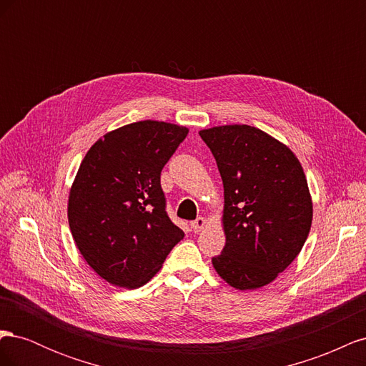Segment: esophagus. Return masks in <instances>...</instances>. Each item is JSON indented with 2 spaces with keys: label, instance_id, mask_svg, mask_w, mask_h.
Segmentation results:
<instances>
[{
  "label": "esophagus",
  "instance_id": "34e87169",
  "mask_svg": "<svg viewBox=\"0 0 366 366\" xmlns=\"http://www.w3.org/2000/svg\"><path fill=\"white\" fill-rule=\"evenodd\" d=\"M206 224H207L206 218H204V217H198L195 221H192L191 227H192L194 232H202V230L206 227Z\"/></svg>",
  "mask_w": 366,
  "mask_h": 366
}]
</instances>
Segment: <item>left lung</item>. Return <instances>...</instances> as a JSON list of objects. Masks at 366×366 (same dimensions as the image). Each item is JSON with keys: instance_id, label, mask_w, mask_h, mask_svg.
Wrapping results in <instances>:
<instances>
[{"instance_id": "8db88e82", "label": "left lung", "mask_w": 366, "mask_h": 366, "mask_svg": "<svg viewBox=\"0 0 366 366\" xmlns=\"http://www.w3.org/2000/svg\"><path fill=\"white\" fill-rule=\"evenodd\" d=\"M224 187L226 246L214 269L237 290L278 278L302 250L313 221L307 177L295 152L250 125L200 131Z\"/></svg>"}]
</instances>
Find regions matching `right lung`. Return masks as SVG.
I'll return each instance as SVG.
<instances>
[{
	"instance_id": "add662e5",
	"label": "right lung",
	"mask_w": 366,
	"mask_h": 366,
	"mask_svg": "<svg viewBox=\"0 0 366 366\" xmlns=\"http://www.w3.org/2000/svg\"><path fill=\"white\" fill-rule=\"evenodd\" d=\"M186 127L140 120L88 149L69 195V224L86 264L107 282L139 289L184 234L164 210L160 172Z\"/></svg>"
}]
</instances>
